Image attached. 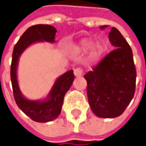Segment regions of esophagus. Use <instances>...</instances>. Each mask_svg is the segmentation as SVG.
Wrapping results in <instances>:
<instances>
[{"label":"esophagus","mask_w":146,"mask_h":146,"mask_svg":"<svg viewBox=\"0 0 146 146\" xmlns=\"http://www.w3.org/2000/svg\"><path fill=\"white\" fill-rule=\"evenodd\" d=\"M73 73H74V75L76 76V77H80V76H82V74H83V70L81 69V68H76V69H74V71H73Z\"/></svg>","instance_id":"34e87169"}]
</instances>
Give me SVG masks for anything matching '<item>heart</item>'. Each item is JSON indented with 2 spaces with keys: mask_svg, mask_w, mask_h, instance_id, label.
<instances>
[{
  "mask_svg": "<svg viewBox=\"0 0 146 146\" xmlns=\"http://www.w3.org/2000/svg\"><path fill=\"white\" fill-rule=\"evenodd\" d=\"M92 44H93L92 42H90V41H85V42H84L82 43L81 48L85 51V50L89 49L91 47V46H92ZM103 51H104V48H103L102 45H100V43L94 44V46H92V48H91V58H92V59H98L100 56L102 55Z\"/></svg>",
  "mask_w": 146,
  "mask_h": 146,
  "instance_id": "obj_1",
  "label": "heart"
}]
</instances>
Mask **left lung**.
<instances>
[{"label": "left lung", "instance_id": "8db88e82", "mask_svg": "<svg viewBox=\"0 0 146 146\" xmlns=\"http://www.w3.org/2000/svg\"><path fill=\"white\" fill-rule=\"evenodd\" d=\"M109 39L115 49L84 76L92 111L105 119L123 113L134 97L136 80L133 52L122 34L112 27Z\"/></svg>", "mask_w": 146, "mask_h": 146}]
</instances>
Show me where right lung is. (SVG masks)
<instances>
[{
  "instance_id": "obj_1",
  "label": "right lung",
  "mask_w": 146,
  "mask_h": 146,
  "mask_svg": "<svg viewBox=\"0 0 146 146\" xmlns=\"http://www.w3.org/2000/svg\"><path fill=\"white\" fill-rule=\"evenodd\" d=\"M57 29L50 25H35L27 29L14 46L11 66V80L14 99L21 110L33 120L46 123L58 118L61 113L63 98L74 80L73 70L59 76L44 99L33 100L27 99L21 93L17 79V68L21 54L35 43L55 42Z\"/></svg>"
}]
</instances>
